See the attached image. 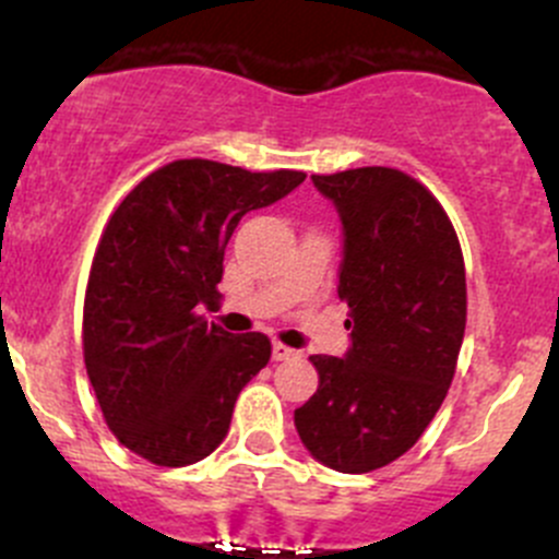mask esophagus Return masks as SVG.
I'll return each mask as SVG.
<instances>
[{
	"mask_svg": "<svg viewBox=\"0 0 559 559\" xmlns=\"http://www.w3.org/2000/svg\"><path fill=\"white\" fill-rule=\"evenodd\" d=\"M295 354H297L295 348L284 346V343H273V359H275V362H286V359H292Z\"/></svg>",
	"mask_w": 559,
	"mask_h": 559,
	"instance_id": "esophagus-1",
	"label": "esophagus"
}]
</instances>
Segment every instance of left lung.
Returning a JSON list of instances; mask_svg holds the SVG:
<instances>
[{
	"mask_svg": "<svg viewBox=\"0 0 559 559\" xmlns=\"http://www.w3.org/2000/svg\"><path fill=\"white\" fill-rule=\"evenodd\" d=\"M343 227V357L313 354L319 389L295 411L302 447L341 473L408 452L452 386L465 335V264L441 202L411 175L359 167L311 175Z\"/></svg>",
	"mask_w": 559,
	"mask_h": 559,
	"instance_id": "8db88e82",
	"label": "left lung"
}]
</instances>
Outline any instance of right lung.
<instances>
[{"label": "right lung", "mask_w": 559, "mask_h": 559, "mask_svg": "<svg viewBox=\"0 0 559 559\" xmlns=\"http://www.w3.org/2000/svg\"><path fill=\"white\" fill-rule=\"evenodd\" d=\"M302 180L297 170L180 159L140 180L107 222L88 273L83 357L107 427L143 460L183 467L227 438L270 341L233 335L200 311L216 302L240 218Z\"/></svg>", "instance_id": "right-lung-1"}]
</instances>
